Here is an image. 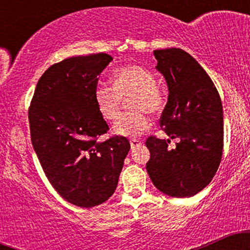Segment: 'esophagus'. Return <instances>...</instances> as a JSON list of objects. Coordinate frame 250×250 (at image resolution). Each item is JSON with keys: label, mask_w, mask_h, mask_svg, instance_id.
<instances>
[{"label": "esophagus", "mask_w": 250, "mask_h": 250, "mask_svg": "<svg viewBox=\"0 0 250 250\" xmlns=\"http://www.w3.org/2000/svg\"><path fill=\"white\" fill-rule=\"evenodd\" d=\"M141 145H142V142L140 141V140H136V139L130 140V147H131V149L139 147V146H141Z\"/></svg>", "instance_id": "34e87169"}]
</instances>
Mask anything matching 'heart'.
<instances>
[{"label":"heart","instance_id":"b5f03b06","mask_svg":"<svg viewBox=\"0 0 250 250\" xmlns=\"http://www.w3.org/2000/svg\"><path fill=\"white\" fill-rule=\"evenodd\" d=\"M111 85L99 84L94 89V102L97 113L104 121L113 122L121 110L123 100H128L129 109L114 125V131L122 136L134 137L149 128V114L163 109V95L156 85V77L147 68L137 64L123 65L114 71Z\"/></svg>","mask_w":250,"mask_h":250}]
</instances>
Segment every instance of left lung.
<instances>
[{"instance_id": "1", "label": "left lung", "mask_w": 250, "mask_h": 250, "mask_svg": "<svg viewBox=\"0 0 250 250\" xmlns=\"http://www.w3.org/2000/svg\"><path fill=\"white\" fill-rule=\"evenodd\" d=\"M156 69L167 81L169 96L160 125L170 140L149 136L147 171L160 191L189 197L207 187L223 151L222 103L216 87L193 56L180 48L154 50Z\"/></svg>"}]
</instances>
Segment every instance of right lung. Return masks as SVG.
<instances>
[{"label": "right lung", "mask_w": 250, "mask_h": 250, "mask_svg": "<svg viewBox=\"0 0 250 250\" xmlns=\"http://www.w3.org/2000/svg\"><path fill=\"white\" fill-rule=\"evenodd\" d=\"M113 61L108 54L74 56L50 65L37 82L29 110L30 137L54 189L77 207L91 208L114 194L130 143L109 137L94 89Z\"/></svg>", "instance_id": "1"}]
</instances>
